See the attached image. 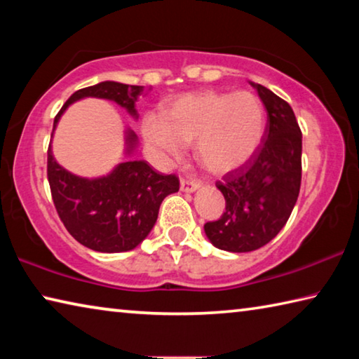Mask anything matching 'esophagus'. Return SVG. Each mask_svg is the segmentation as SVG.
Wrapping results in <instances>:
<instances>
[{
	"label": "esophagus",
	"mask_w": 359,
	"mask_h": 359,
	"mask_svg": "<svg viewBox=\"0 0 359 359\" xmlns=\"http://www.w3.org/2000/svg\"><path fill=\"white\" fill-rule=\"evenodd\" d=\"M199 187H201V185H199L198 182L185 180V179H182V180H180V190H182V191H185V193H193V191H196Z\"/></svg>",
	"instance_id": "esophagus-1"
}]
</instances>
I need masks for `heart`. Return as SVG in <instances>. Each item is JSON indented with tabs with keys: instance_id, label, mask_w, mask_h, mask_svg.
I'll return each instance as SVG.
<instances>
[{
	"instance_id": "b5f03b06",
	"label": "heart",
	"mask_w": 359,
	"mask_h": 359,
	"mask_svg": "<svg viewBox=\"0 0 359 359\" xmlns=\"http://www.w3.org/2000/svg\"><path fill=\"white\" fill-rule=\"evenodd\" d=\"M266 131V111L250 92L188 93L165 114H149L142 135L161 165H172L194 142V155L209 172L241 168L258 150Z\"/></svg>"
}]
</instances>
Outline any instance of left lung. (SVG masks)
Instances as JSON below:
<instances>
[{
    "mask_svg": "<svg viewBox=\"0 0 359 359\" xmlns=\"http://www.w3.org/2000/svg\"><path fill=\"white\" fill-rule=\"evenodd\" d=\"M248 83L267 111L263 144L245 168L217 182L226 201L224 214L204 224L210 244L233 253L258 250L274 239L288 222L301 188L302 135L293 109L269 88Z\"/></svg>",
    "mask_w": 359,
    "mask_h": 359,
    "instance_id": "8db88e82",
    "label": "left lung"
}]
</instances>
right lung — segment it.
<instances>
[{
  "instance_id": "obj_1",
  "label": "right lung",
  "mask_w": 359,
  "mask_h": 359,
  "mask_svg": "<svg viewBox=\"0 0 359 359\" xmlns=\"http://www.w3.org/2000/svg\"><path fill=\"white\" fill-rule=\"evenodd\" d=\"M149 90L141 85L100 82L72 93L53 120L47 151V177L53 204L72 238L95 252H130L141 244L155 226L163 199L179 191V179L158 174L147 161L133 158L139 139L130 126L123 131V161L100 177H82L58 165L52 151L53 135L66 109L85 98L112 101L137 120V98L147 95Z\"/></svg>"
}]
</instances>
